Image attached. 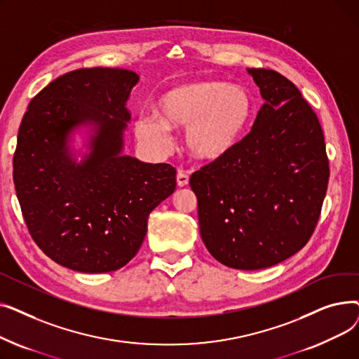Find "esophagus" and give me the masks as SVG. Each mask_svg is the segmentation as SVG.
<instances>
[{"mask_svg": "<svg viewBox=\"0 0 359 359\" xmlns=\"http://www.w3.org/2000/svg\"><path fill=\"white\" fill-rule=\"evenodd\" d=\"M176 180H177V186L179 187H184V186H187V183H189V176H187L186 173H183L182 170H179L177 176H176Z\"/></svg>", "mask_w": 359, "mask_h": 359, "instance_id": "1", "label": "esophagus"}]
</instances>
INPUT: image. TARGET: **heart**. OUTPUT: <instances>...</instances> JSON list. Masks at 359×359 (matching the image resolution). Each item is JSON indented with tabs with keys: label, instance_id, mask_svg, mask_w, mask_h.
Here are the masks:
<instances>
[{
	"label": "heart",
	"instance_id": "1",
	"mask_svg": "<svg viewBox=\"0 0 359 359\" xmlns=\"http://www.w3.org/2000/svg\"><path fill=\"white\" fill-rule=\"evenodd\" d=\"M158 116L141 113L134 122L135 137L148 149L163 154L172 145L170 129H184V147L202 163L227 157L243 140L253 115L250 93L224 81L205 80L179 84L157 102Z\"/></svg>",
	"mask_w": 359,
	"mask_h": 359
}]
</instances>
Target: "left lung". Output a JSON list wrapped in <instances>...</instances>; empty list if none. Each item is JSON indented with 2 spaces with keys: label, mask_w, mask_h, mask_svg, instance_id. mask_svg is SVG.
<instances>
[{
  "label": "left lung",
  "mask_w": 359,
  "mask_h": 359,
  "mask_svg": "<svg viewBox=\"0 0 359 359\" xmlns=\"http://www.w3.org/2000/svg\"><path fill=\"white\" fill-rule=\"evenodd\" d=\"M262 104L231 153L191 176L205 248L222 265L265 269L303 249L322 211L329 161L322 126L284 75L248 68Z\"/></svg>",
  "instance_id": "left-lung-1"
}]
</instances>
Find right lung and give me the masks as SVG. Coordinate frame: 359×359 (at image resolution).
Listing matches in <instances>:
<instances>
[{
    "label": "right lung",
    "mask_w": 359,
    "mask_h": 359,
    "mask_svg": "<svg viewBox=\"0 0 359 359\" xmlns=\"http://www.w3.org/2000/svg\"><path fill=\"white\" fill-rule=\"evenodd\" d=\"M138 74L81 68L48 84L27 106L13 179L29 233L60 265L84 273L121 269L137 255L149 212L176 189V168L123 156L126 109ZM89 130L82 160L70 145Z\"/></svg>",
    "instance_id": "add662e5"
}]
</instances>
